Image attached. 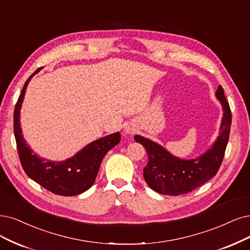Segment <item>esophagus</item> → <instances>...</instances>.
I'll list each match as a JSON object with an SVG mask.
<instances>
[{"label":"esophagus","mask_w":250,"mask_h":250,"mask_svg":"<svg viewBox=\"0 0 250 250\" xmlns=\"http://www.w3.org/2000/svg\"><path fill=\"white\" fill-rule=\"evenodd\" d=\"M124 132L126 134V135H133L135 132H136V128H135V126L133 125H126L125 126V128H124Z\"/></svg>","instance_id":"obj_1"}]
</instances>
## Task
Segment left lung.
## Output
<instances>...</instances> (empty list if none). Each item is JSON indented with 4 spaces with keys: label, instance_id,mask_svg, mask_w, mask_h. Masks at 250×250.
<instances>
[{
    "label": "left lung",
    "instance_id": "8db88e82",
    "mask_svg": "<svg viewBox=\"0 0 250 250\" xmlns=\"http://www.w3.org/2000/svg\"><path fill=\"white\" fill-rule=\"evenodd\" d=\"M215 97L223 107L219 135L210 148L196 159L177 158L159 143L135 135V141L142 144L148 154L143 176L151 189L162 195L179 196L196 189L215 176L224 159L232 124V113L221 85Z\"/></svg>",
    "mask_w": 250,
    "mask_h": 250
}]
</instances>
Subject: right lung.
<instances>
[{
    "label": "right lung",
    "instance_id": "obj_1",
    "mask_svg": "<svg viewBox=\"0 0 250 250\" xmlns=\"http://www.w3.org/2000/svg\"><path fill=\"white\" fill-rule=\"evenodd\" d=\"M38 69L24 83L14 110V136L18 155L25 174L55 195L70 197L86 191L94 184L102 160L120 141V133L102 137L83 147L75 155L61 162L42 159L27 145L21 127V109L27 84Z\"/></svg>",
    "mask_w": 250,
    "mask_h": 250
}]
</instances>
